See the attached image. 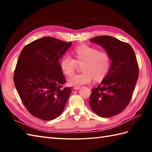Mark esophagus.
Segmentation results:
<instances>
[{
  "label": "esophagus",
  "mask_w": 152,
  "mask_h": 152,
  "mask_svg": "<svg viewBox=\"0 0 152 152\" xmlns=\"http://www.w3.org/2000/svg\"><path fill=\"white\" fill-rule=\"evenodd\" d=\"M80 89V87H76V86L74 87V90H78V89Z\"/></svg>",
  "instance_id": "obj_1"
}]
</instances>
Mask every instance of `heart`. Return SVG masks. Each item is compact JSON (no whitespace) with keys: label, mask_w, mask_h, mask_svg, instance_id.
Wrapping results in <instances>:
<instances>
[{"label":"heart","mask_w":152,"mask_h":152,"mask_svg":"<svg viewBox=\"0 0 152 152\" xmlns=\"http://www.w3.org/2000/svg\"><path fill=\"white\" fill-rule=\"evenodd\" d=\"M76 60L69 54L63 55L60 59V67L66 76H71L75 71L77 63L83 64V72L70 76L68 79L70 86L80 87L88 84L94 78L100 81L107 76L111 67L110 55L104 51H100L97 48L88 45H80L74 50Z\"/></svg>","instance_id":"obj_1"}]
</instances>
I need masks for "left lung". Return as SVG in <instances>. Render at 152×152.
<instances>
[{"label":"left lung","instance_id":"obj_1","mask_svg":"<svg viewBox=\"0 0 152 152\" xmlns=\"http://www.w3.org/2000/svg\"><path fill=\"white\" fill-rule=\"evenodd\" d=\"M89 40L101 45L112 59L107 76L101 85L91 89L89 106L101 117H112L124 110L132 98L139 73L136 56L128 43L110 36H99Z\"/></svg>","mask_w":152,"mask_h":152}]
</instances>
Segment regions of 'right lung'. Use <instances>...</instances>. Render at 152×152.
Listing matches in <instances>:
<instances>
[{
  "label": "right lung",
  "instance_id": "add662e5",
  "mask_svg": "<svg viewBox=\"0 0 152 152\" xmlns=\"http://www.w3.org/2000/svg\"><path fill=\"white\" fill-rule=\"evenodd\" d=\"M72 42L46 37L25 46L14 71L15 88L25 108L34 117L49 121L63 112L71 93L59 60Z\"/></svg>",
  "mask_w": 152,
  "mask_h": 152
}]
</instances>
